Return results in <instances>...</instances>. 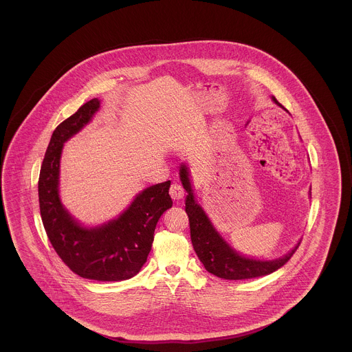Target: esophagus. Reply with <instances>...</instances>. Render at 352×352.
Here are the masks:
<instances>
[{
	"instance_id": "34e87169",
	"label": "esophagus",
	"mask_w": 352,
	"mask_h": 352,
	"mask_svg": "<svg viewBox=\"0 0 352 352\" xmlns=\"http://www.w3.org/2000/svg\"><path fill=\"white\" fill-rule=\"evenodd\" d=\"M168 192H170V197H171L173 201H181V199H184V190L181 184H171Z\"/></svg>"
}]
</instances>
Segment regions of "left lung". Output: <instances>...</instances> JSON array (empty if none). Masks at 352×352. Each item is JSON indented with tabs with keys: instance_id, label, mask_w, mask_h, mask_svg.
Returning a JSON list of instances; mask_svg holds the SVG:
<instances>
[{
	"instance_id": "obj_1",
	"label": "left lung",
	"mask_w": 352,
	"mask_h": 352,
	"mask_svg": "<svg viewBox=\"0 0 352 352\" xmlns=\"http://www.w3.org/2000/svg\"><path fill=\"white\" fill-rule=\"evenodd\" d=\"M278 107L284 108L274 96H272ZM179 178L184 186L187 197H186V212L190 221V234L194 251L199 257L201 264L207 272L211 274L224 278V280H247L261 277L273 273L274 270L281 268L287 260L297 251L300 241L290 252H287L283 257L273 260H260L241 254L240 252L232 248L219 234L206 211L197 201L192 181L190 177V171L187 165L182 162L179 166ZM311 190V188H310ZM311 198V191H309Z\"/></svg>"
}]
</instances>
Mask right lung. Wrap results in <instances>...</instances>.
Instances as JSON below:
<instances>
[{
  "mask_svg": "<svg viewBox=\"0 0 352 352\" xmlns=\"http://www.w3.org/2000/svg\"><path fill=\"white\" fill-rule=\"evenodd\" d=\"M99 99L82 105L56 126L45 154L38 182L39 208L51 245L74 273L96 281H122L146 263L158 219L173 206L170 181L138 192L118 218L88 227L60 201L59 178L63 145L88 125L100 109Z\"/></svg>",
  "mask_w": 352,
  "mask_h": 352,
  "instance_id": "1",
  "label": "right lung"
}]
</instances>
